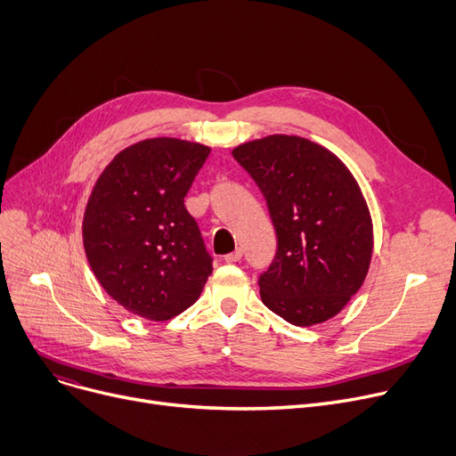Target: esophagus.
<instances>
[{"label":"esophagus","mask_w":456,"mask_h":456,"mask_svg":"<svg viewBox=\"0 0 456 456\" xmlns=\"http://www.w3.org/2000/svg\"><path fill=\"white\" fill-rule=\"evenodd\" d=\"M241 255H244V251H241V249L238 248L236 251H232V253H229V255L225 256V262H229V264H232V262H238V260L241 258Z\"/></svg>","instance_id":"34e87169"}]
</instances>
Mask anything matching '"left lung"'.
I'll use <instances>...</instances> for the list:
<instances>
[{
	"label": "left lung",
	"mask_w": 456,
	"mask_h": 456,
	"mask_svg": "<svg viewBox=\"0 0 456 456\" xmlns=\"http://www.w3.org/2000/svg\"><path fill=\"white\" fill-rule=\"evenodd\" d=\"M262 191L277 255L260 275L264 305L295 326L336 317L367 279L372 218L348 167L328 148L275 134L232 148Z\"/></svg>",
	"instance_id": "obj_1"
}]
</instances>
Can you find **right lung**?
<instances>
[{"label": "right lung", "instance_id": "add662e5", "mask_svg": "<svg viewBox=\"0 0 456 456\" xmlns=\"http://www.w3.org/2000/svg\"><path fill=\"white\" fill-rule=\"evenodd\" d=\"M210 148L139 141L110 161L89 194L82 240L91 271L126 312L168 321L200 298L212 273L185 196Z\"/></svg>", "mask_w": 456, "mask_h": 456}]
</instances>
